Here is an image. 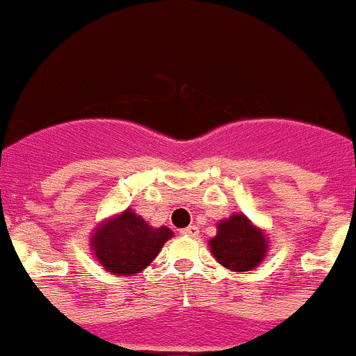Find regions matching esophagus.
Here are the masks:
<instances>
[{"mask_svg":"<svg viewBox=\"0 0 356 356\" xmlns=\"http://www.w3.org/2000/svg\"><path fill=\"white\" fill-rule=\"evenodd\" d=\"M181 233H184V235H187V237H198L200 229H198V226H195V224H193V226H187L186 229H181Z\"/></svg>","mask_w":356,"mask_h":356,"instance_id":"1","label":"esophagus"}]
</instances>
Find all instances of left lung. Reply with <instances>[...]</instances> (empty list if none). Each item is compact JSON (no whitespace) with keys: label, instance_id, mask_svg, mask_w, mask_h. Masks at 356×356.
<instances>
[{"label":"left lung","instance_id":"obj_1","mask_svg":"<svg viewBox=\"0 0 356 356\" xmlns=\"http://www.w3.org/2000/svg\"><path fill=\"white\" fill-rule=\"evenodd\" d=\"M217 235L209 241L213 257L233 272L254 270L268 250L263 229L255 227L243 213H235L218 222Z\"/></svg>","mask_w":356,"mask_h":356}]
</instances>
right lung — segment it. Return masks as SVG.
<instances>
[{
	"label": "right lung",
	"mask_w": 356,
	"mask_h": 356,
	"mask_svg": "<svg viewBox=\"0 0 356 356\" xmlns=\"http://www.w3.org/2000/svg\"><path fill=\"white\" fill-rule=\"evenodd\" d=\"M170 237L169 227L149 226L132 209H124L121 215L97 226L90 243L106 272L132 275L149 266Z\"/></svg>",
	"instance_id": "right-lung-1"
}]
</instances>
